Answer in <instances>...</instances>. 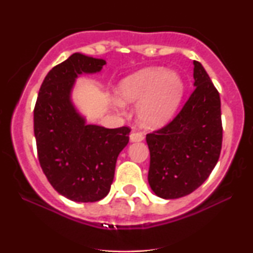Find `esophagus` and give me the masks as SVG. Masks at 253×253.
I'll return each mask as SVG.
<instances>
[{"instance_id":"34e87169","label":"esophagus","mask_w":253,"mask_h":253,"mask_svg":"<svg viewBox=\"0 0 253 253\" xmlns=\"http://www.w3.org/2000/svg\"><path fill=\"white\" fill-rule=\"evenodd\" d=\"M129 140L132 143H138V141H143L144 140V134L140 132H132L129 135Z\"/></svg>"}]
</instances>
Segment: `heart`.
Masks as SVG:
<instances>
[{
  "instance_id": "1",
  "label": "heart",
  "mask_w": 253,
  "mask_h": 253,
  "mask_svg": "<svg viewBox=\"0 0 253 253\" xmlns=\"http://www.w3.org/2000/svg\"><path fill=\"white\" fill-rule=\"evenodd\" d=\"M184 83L175 71L147 68L125 77L117 88L123 104H139L138 117L149 128L163 126L173 117L181 103Z\"/></svg>"
}]
</instances>
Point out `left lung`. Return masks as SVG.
<instances>
[{
  "label": "left lung",
  "mask_w": 253,
  "mask_h": 253,
  "mask_svg": "<svg viewBox=\"0 0 253 253\" xmlns=\"http://www.w3.org/2000/svg\"><path fill=\"white\" fill-rule=\"evenodd\" d=\"M195 90L163 128L146 135L149 184L162 199L196 190L219 161L222 144L220 95L201 63L194 62Z\"/></svg>",
  "instance_id": "obj_1"
}]
</instances>
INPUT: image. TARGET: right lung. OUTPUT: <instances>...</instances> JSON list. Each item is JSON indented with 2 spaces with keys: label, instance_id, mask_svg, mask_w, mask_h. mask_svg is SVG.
<instances>
[{
  "label": "right lung",
  "instance_id": "right-lung-1",
  "mask_svg": "<svg viewBox=\"0 0 253 253\" xmlns=\"http://www.w3.org/2000/svg\"><path fill=\"white\" fill-rule=\"evenodd\" d=\"M106 60L74 53L46 75L34 107L38 158L48 182L75 202H96L107 196L119 153L130 128L86 125L71 102L76 78L96 74Z\"/></svg>",
  "mask_w": 253,
  "mask_h": 253
}]
</instances>
